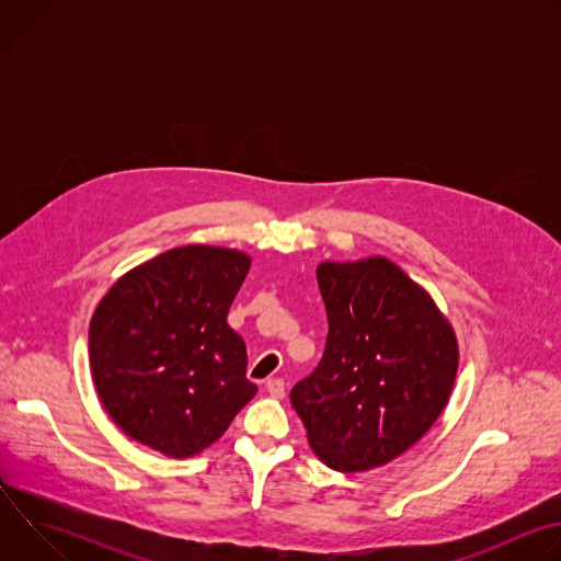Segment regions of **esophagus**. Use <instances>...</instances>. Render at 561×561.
<instances>
[{"mask_svg":"<svg viewBox=\"0 0 561 561\" xmlns=\"http://www.w3.org/2000/svg\"><path fill=\"white\" fill-rule=\"evenodd\" d=\"M266 390L271 392V397L282 399V397H284V392H286V383H284V379H282V377H271V379L266 381Z\"/></svg>","mask_w":561,"mask_h":561,"instance_id":"obj_1","label":"esophagus"}]
</instances>
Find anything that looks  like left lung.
I'll return each mask as SVG.
<instances>
[{"instance_id": "1", "label": "left lung", "mask_w": 561, "mask_h": 561, "mask_svg": "<svg viewBox=\"0 0 561 561\" xmlns=\"http://www.w3.org/2000/svg\"><path fill=\"white\" fill-rule=\"evenodd\" d=\"M329 337L290 404L312 453L340 472L383 466L420 442L446 409L457 335L433 297L388 257L322 262Z\"/></svg>"}]
</instances>
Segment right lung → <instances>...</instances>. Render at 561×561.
<instances>
[{
  "instance_id": "add662e5",
  "label": "right lung",
  "mask_w": 561,
  "mask_h": 561,
  "mask_svg": "<svg viewBox=\"0 0 561 561\" xmlns=\"http://www.w3.org/2000/svg\"><path fill=\"white\" fill-rule=\"evenodd\" d=\"M251 257L191 244L124 273L98 304L89 357L111 420L186 459L217 442L257 392L247 344L226 322Z\"/></svg>"
}]
</instances>
